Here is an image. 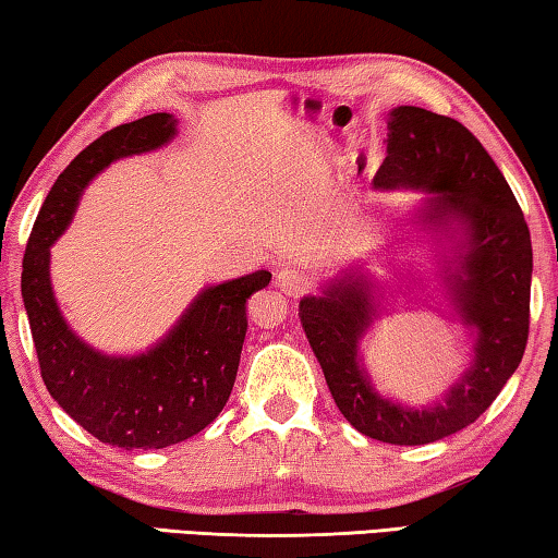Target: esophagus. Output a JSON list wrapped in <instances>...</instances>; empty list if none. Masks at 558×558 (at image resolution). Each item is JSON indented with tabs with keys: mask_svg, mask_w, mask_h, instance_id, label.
Listing matches in <instances>:
<instances>
[{
	"mask_svg": "<svg viewBox=\"0 0 558 558\" xmlns=\"http://www.w3.org/2000/svg\"><path fill=\"white\" fill-rule=\"evenodd\" d=\"M277 287L281 294L287 296H304L306 291L311 289V279L306 277V274H301L299 269H291V267H284L277 271Z\"/></svg>",
	"mask_w": 558,
	"mask_h": 558,
	"instance_id": "34e87169",
	"label": "esophagus"
}]
</instances>
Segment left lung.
Wrapping results in <instances>:
<instances>
[{"label": "left lung", "mask_w": 558, "mask_h": 558, "mask_svg": "<svg viewBox=\"0 0 558 558\" xmlns=\"http://www.w3.org/2000/svg\"><path fill=\"white\" fill-rule=\"evenodd\" d=\"M385 120L387 159L373 183L377 191L424 193L409 222L436 244L444 314L471 330V363L428 404L379 392L363 340L383 318L385 284L363 262L328 279L318 296L301 299L299 316L340 414L383 444L422 446L473 424L520 367L530 333L532 240L505 175L461 122L412 105L395 107Z\"/></svg>", "instance_id": "left-lung-1"}]
</instances>
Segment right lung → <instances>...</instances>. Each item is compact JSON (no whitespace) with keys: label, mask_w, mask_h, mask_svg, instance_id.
<instances>
[{"label":"right lung","mask_w":558,"mask_h":558,"mask_svg":"<svg viewBox=\"0 0 558 558\" xmlns=\"http://www.w3.org/2000/svg\"><path fill=\"white\" fill-rule=\"evenodd\" d=\"M169 112L146 114L95 140L46 195L26 244L22 299L44 385L87 434L117 448H166L203 432L222 412L247 333V299L271 281L267 269L198 291L181 318L144 353L95 350L68 326L51 284V247L81 195L112 161L146 154L179 134Z\"/></svg>","instance_id":"1"}]
</instances>
